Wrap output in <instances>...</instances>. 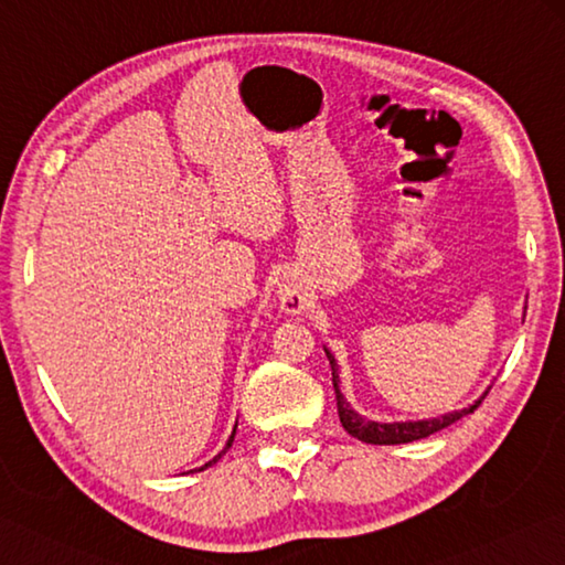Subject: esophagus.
Instances as JSON below:
<instances>
[{"label": "esophagus", "instance_id": "34e87169", "mask_svg": "<svg viewBox=\"0 0 565 565\" xmlns=\"http://www.w3.org/2000/svg\"><path fill=\"white\" fill-rule=\"evenodd\" d=\"M277 298H280L282 310L290 315H300L302 310H308V292L292 277H282V282L277 285Z\"/></svg>", "mask_w": 565, "mask_h": 565}]
</instances>
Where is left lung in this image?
Returning <instances> with one entry per match:
<instances>
[{
  "label": "left lung",
  "mask_w": 565,
  "mask_h": 565,
  "mask_svg": "<svg viewBox=\"0 0 565 565\" xmlns=\"http://www.w3.org/2000/svg\"><path fill=\"white\" fill-rule=\"evenodd\" d=\"M328 352V360H330V367H332V387H334V399H338V414H340V422L342 427L348 434H352L354 439H360L364 444H407V441H417L429 437L434 431H441L444 427H449V424L459 422L461 417H467L473 409L479 407L487 397L489 392H483V397H479L477 402L471 404L467 409H459V412H451V414H444V417H434V419H422V422H392V424H382V422H372L367 417H362V414L354 412L350 407V402L342 397L340 392V372H338V362H334L332 352L324 348Z\"/></svg>",
  "instance_id": "8db88e82"
}]
</instances>
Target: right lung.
Returning <instances> with one entry per match:
<instances>
[{"instance_id":"right-lung-1","label":"right lung","mask_w":565,"mask_h":565,"mask_svg":"<svg viewBox=\"0 0 565 565\" xmlns=\"http://www.w3.org/2000/svg\"><path fill=\"white\" fill-rule=\"evenodd\" d=\"M235 427H237V424H235ZM233 439H235V429H233V434H231V439H227V444H225V449H223L221 454H217V457H213L211 461H207V463H203V467H201V469H198V471H203V469H207V467H213V463H215L217 459H221V457H223V454H225L227 449H231V444H233Z\"/></svg>"}]
</instances>
